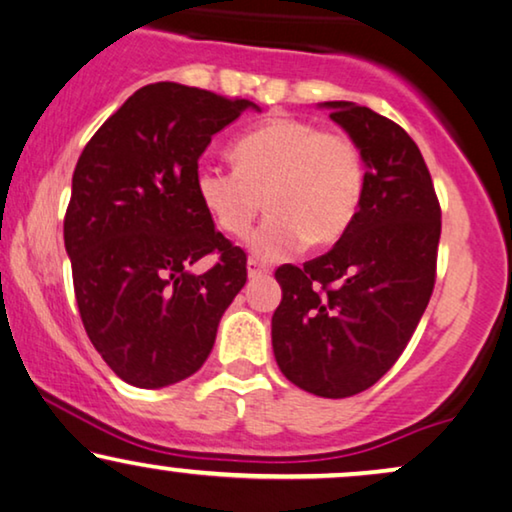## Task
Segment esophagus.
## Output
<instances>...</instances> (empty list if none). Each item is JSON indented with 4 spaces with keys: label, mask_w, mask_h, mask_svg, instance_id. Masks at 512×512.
Returning a JSON list of instances; mask_svg holds the SVG:
<instances>
[{
    "label": "esophagus",
    "mask_w": 512,
    "mask_h": 512,
    "mask_svg": "<svg viewBox=\"0 0 512 512\" xmlns=\"http://www.w3.org/2000/svg\"><path fill=\"white\" fill-rule=\"evenodd\" d=\"M247 270H249V279H261V277H268L270 275V270L265 268V265L258 261V258H249Z\"/></svg>",
    "instance_id": "1"
}]
</instances>
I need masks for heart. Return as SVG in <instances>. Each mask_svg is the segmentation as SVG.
Returning <instances> with one entry per match:
<instances>
[{
  "mask_svg": "<svg viewBox=\"0 0 512 512\" xmlns=\"http://www.w3.org/2000/svg\"><path fill=\"white\" fill-rule=\"evenodd\" d=\"M235 170L202 163L195 195L223 233L244 237L265 205L268 219L251 235L265 261L289 256L307 242L331 247L359 212L366 167L347 132L321 130L303 118H272L230 146Z\"/></svg>",
  "mask_w": 512,
  "mask_h": 512,
  "instance_id": "1",
  "label": "heart"
}]
</instances>
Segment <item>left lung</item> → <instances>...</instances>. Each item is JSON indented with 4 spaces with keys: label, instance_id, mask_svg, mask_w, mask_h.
Returning <instances> with one entry per match:
<instances>
[{
    "label": "left lung",
    "instance_id": "obj_1",
    "mask_svg": "<svg viewBox=\"0 0 512 512\" xmlns=\"http://www.w3.org/2000/svg\"><path fill=\"white\" fill-rule=\"evenodd\" d=\"M361 149L356 219L324 256L279 265L272 314L277 366L324 398L361 394L398 361L436 284L440 202L422 151L401 125L354 102H326Z\"/></svg>",
    "mask_w": 512,
    "mask_h": 512
}]
</instances>
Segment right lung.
I'll use <instances>...</instances> for the list:
<instances>
[{
	"mask_svg": "<svg viewBox=\"0 0 512 512\" xmlns=\"http://www.w3.org/2000/svg\"><path fill=\"white\" fill-rule=\"evenodd\" d=\"M254 102L160 81L139 88L90 137L65 214L74 296L107 366L139 389L200 370L247 282V254L195 195L198 158ZM213 268L193 273L200 257Z\"/></svg>",
	"mask_w": 512,
	"mask_h": 512,
	"instance_id": "right-lung-1",
	"label": "right lung"
}]
</instances>
